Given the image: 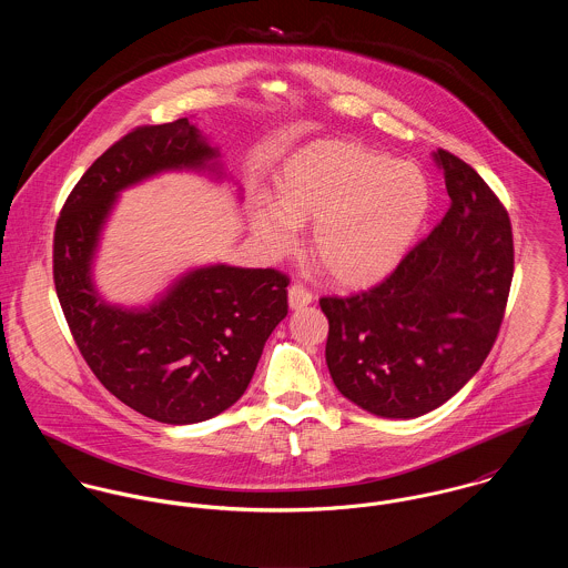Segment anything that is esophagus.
I'll list each match as a JSON object with an SVG mask.
<instances>
[{"instance_id": "obj_1", "label": "esophagus", "mask_w": 568, "mask_h": 568, "mask_svg": "<svg viewBox=\"0 0 568 568\" xmlns=\"http://www.w3.org/2000/svg\"><path fill=\"white\" fill-rule=\"evenodd\" d=\"M313 293L304 286V284H293L291 288H288V304H291V308H304V306H308V304H313Z\"/></svg>"}]
</instances>
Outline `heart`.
Returning <instances> with one entry per match:
<instances>
[{"label":"heart","mask_w":568,"mask_h":568,"mask_svg":"<svg viewBox=\"0 0 568 568\" xmlns=\"http://www.w3.org/2000/svg\"><path fill=\"white\" fill-rule=\"evenodd\" d=\"M275 199L253 214L257 239L286 253L297 243V225L315 221L311 253L343 286L389 275L430 207L417 168L345 140H320L291 155L275 179Z\"/></svg>","instance_id":"1"}]
</instances>
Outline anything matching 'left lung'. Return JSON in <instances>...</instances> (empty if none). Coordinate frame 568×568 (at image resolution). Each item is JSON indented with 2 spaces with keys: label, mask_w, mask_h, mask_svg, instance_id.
Returning <instances> with one entry per match:
<instances>
[{
  "label": "left lung",
  "mask_w": 568,
  "mask_h": 568,
  "mask_svg": "<svg viewBox=\"0 0 568 568\" xmlns=\"http://www.w3.org/2000/svg\"><path fill=\"white\" fill-rule=\"evenodd\" d=\"M435 162L450 196L439 225L381 284L320 300L336 389L383 417L424 415L481 369L514 277L505 205L457 155L439 149Z\"/></svg>",
  "instance_id": "obj_1"
}]
</instances>
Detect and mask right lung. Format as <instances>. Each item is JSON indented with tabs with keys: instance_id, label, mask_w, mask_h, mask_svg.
Wrapping results in <instances>:
<instances>
[{
	"instance_id": "right-lung-1",
	"label": "right lung",
	"mask_w": 568,
	"mask_h": 568,
	"mask_svg": "<svg viewBox=\"0 0 568 568\" xmlns=\"http://www.w3.org/2000/svg\"><path fill=\"white\" fill-rule=\"evenodd\" d=\"M187 118L138 126L106 149L70 192L54 230V286L95 378L163 424H194L234 405L264 343L288 313V275L214 264L183 275L158 304L124 311L91 284V257L120 190L172 168H214Z\"/></svg>"
}]
</instances>
